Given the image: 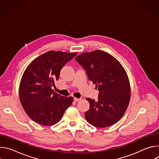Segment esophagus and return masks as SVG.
Masks as SVG:
<instances>
[{
    "instance_id": "1",
    "label": "esophagus",
    "mask_w": 159,
    "mask_h": 159,
    "mask_svg": "<svg viewBox=\"0 0 159 159\" xmlns=\"http://www.w3.org/2000/svg\"><path fill=\"white\" fill-rule=\"evenodd\" d=\"M80 100V98H74V101L75 102H78V101H79Z\"/></svg>"
}]
</instances>
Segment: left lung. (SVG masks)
Here are the masks:
<instances>
[{
  "instance_id": "left-lung-1",
  "label": "left lung",
  "mask_w": 159,
  "mask_h": 159,
  "mask_svg": "<svg viewBox=\"0 0 159 159\" xmlns=\"http://www.w3.org/2000/svg\"><path fill=\"white\" fill-rule=\"evenodd\" d=\"M75 60L99 91L97 101L86 99L90 104L85 112L86 120L98 128L115 124L125 114L130 99L129 82L124 68L115 57L98 50L78 55Z\"/></svg>"
}]
</instances>
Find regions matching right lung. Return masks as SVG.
<instances>
[{
	"mask_svg": "<svg viewBox=\"0 0 159 159\" xmlns=\"http://www.w3.org/2000/svg\"><path fill=\"white\" fill-rule=\"evenodd\" d=\"M77 53L50 51L34 59L26 68L19 85L20 103L36 123L52 126L62 118L71 106L72 97H63L52 89L63 66Z\"/></svg>",
	"mask_w": 159,
	"mask_h": 159,
	"instance_id": "obj_1",
	"label": "right lung"
}]
</instances>
